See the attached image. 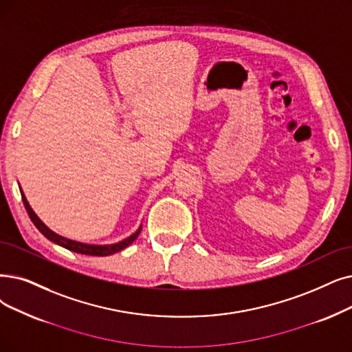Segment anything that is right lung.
<instances>
[{"label": "right lung", "instance_id": "obj_1", "mask_svg": "<svg viewBox=\"0 0 352 352\" xmlns=\"http://www.w3.org/2000/svg\"><path fill=\"white\" fill-rule=\"evenodd\" d=\"M20 191H21L24 207H25V210H27V212H28L30 219H32V221L34 223V226L38 228V232H40L44 237H47L50 241L58 244V246H62V248H65V249H67V250H70V252L80 253V254H87V256H111V254H113V253H116V252H120V250H124L125 248H128L129 244H131L136 237H138L140 233H141L142 226H140L138 230H136L133 234H131L129 237H126V239H124V240H120V241H118V243H113V244H87V243H82V241L70 240V239H67V237H63V236H60V234L54 233L53 230H50V228L38 219V216L33 211V208L30 207V204H28L27 198H25V195H24V192H23L21 188H20Z\"/></svg>", "mask_w": 352, "mask_h": 352}]
</instances>
